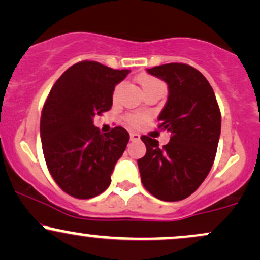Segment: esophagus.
I'll return each mask as SVG.
<instances>
[{
    "label": "esophagus",
    "instance_id": "esophagus-1",
    "mask_svg": "<svg viewBox=\"0 0 260 260\" xmlns=\"http://www.w3.org/2000/svg\"><path fill=\"white\" fill-rule=\"evenodd\" d=\"M131 140H132V142H134V140H139V138H140V136L138 133H136V132H131Z\"/></svg>",
    "mask_w": 260,
    "mask_h": 260
}]
</instances>
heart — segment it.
<instances>
[{
  "mask_svg": "<svg viewBox=\"0 0 260 260\" xmlns=\"http://www.w3.org/2000/svg\"><path fill=\"white\" fill-rule=\"evenodd\" d=\"M137 80H138V84L140 85V88H142L143 92L153 90V89H161V90H164L162 83H161L160 80L155 79L154 77L148 76V74H142V76H139L138 78H137ZM120 88H121V84H118L115 86V89H113V92H112L113 99H116V96H117V92L120 90ZM126 121L131 127H138L143 123V116L128 115L126 117Z\"/></svg>",
  "mask_w": 260,
  "mask_h": 260,
  "instance_id": "obj_1",
  "label": "heart"
}]
</instances>
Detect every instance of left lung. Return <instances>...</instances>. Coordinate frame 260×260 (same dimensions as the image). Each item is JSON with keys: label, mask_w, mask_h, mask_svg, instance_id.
Segmentation results:
<instances>
[{"label": "left lung", "mask_w": 260, "mask_h": 260, "mask_svg": "<svg viewBox=\"0 0 260 260\" xmlns=\"http://www.w3.org/2000/svg\"><path fill=\"white\" fill-rule=\"evenodd\" d=\"M169 86V96L157 120L171 133L162 148L142 136L147 153L138 160L145 189L160 201L177 202L196 192L215 159L221 113L213 88L192 66L168 63L148 70Z\"/></svg>", "instance_id": "8db88e82"}]
</instances>
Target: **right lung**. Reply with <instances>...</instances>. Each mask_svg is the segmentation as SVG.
<instances>
[{"label":"right lung","instance_id":"1","mask_svg":"<svg viewBox=\"0 0 260 260\" xmlns=\"http://www.w3.org/2000/svg\"><path fill=\"white\" fill-rule=\"evenodd\" d=\"M128 73L95 61L78 62L59 77L45 101L40 120L45 161L59 188L74 198L96 197L111 183L129 134L122 127L101 134L92 118L111 109L113 89Z\"/></svg>","mask_w":260,"mask_h":260}]
</instances>
